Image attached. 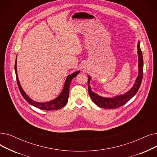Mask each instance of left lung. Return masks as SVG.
<instances>
[{
    "label": "left lung",
    "mask_w": 157,
    "mask_h": 157,
    "mask_svg": "<svg viewBox=\"0 0 157 157\" xmlns=\"http://www.w3.org/2000/svg\"><path fill=\"white\" fill-rule=\"evenodd\" d=\"M137 52H138V62H139V74L137 79H136L135 83L133 87L126 93L117 95L113 98H104L99 96L97 94L92 91L90 86V77L88 76V93L92 100L94 103L101 108H117L126 103L128 101L130 100L134 95L138 92L143 77V57L141 49L140 48V42L137 44Z\"/></svg>",
    "instance_id": "8db88e82"
}]
</instances>
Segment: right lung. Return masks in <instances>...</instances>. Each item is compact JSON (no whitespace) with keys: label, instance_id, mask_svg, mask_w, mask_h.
<instances>
[{"label":"right lung","instance_id":"right-lung-1","mask_svg":"<svg viewBox=\"0 0 157 157\" xmlns=\"http://www.w3.org/2000/svg\"><path fill=\"white\" fill-rule=\"evenodd\" d=\"M17 58L15 61V71L16 74V78H17V82L18 86V88L20 90V93H21L23 98L27 101V102L35 106L41 110H58L63 108L68 102V98H69V88H70V84L71 81L74 78L76 77L77 75L79 73V71H76L70 75H69L66 78L65 82L64 84V86L63 90L61 92V94L58 95V96L52 101H50L49 102H45V103H39V102H36L31 99L28 95L25 94V92L24 91L23 88H22L20 83L19 82V79L18 78V74H17Z\"/></svg>","mask_w":157,"mask_h":157}]
</instances>
